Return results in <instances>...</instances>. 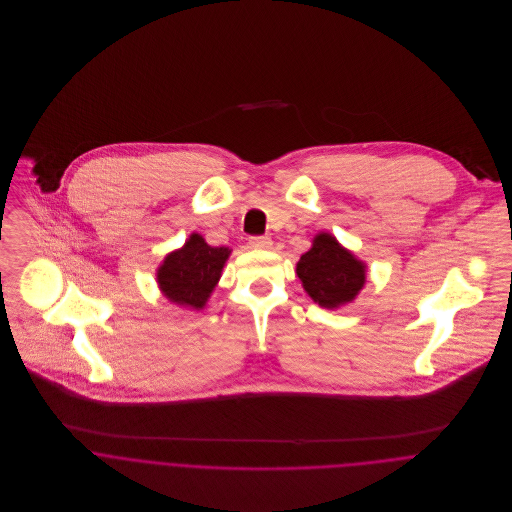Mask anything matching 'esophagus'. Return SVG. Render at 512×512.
<instances>
[{
  "label": "esophagus",
  "instance_id": "1",
  "mask_svg": "<svg viewBox=\"0 0 512 512\" xmlns=\"http://www.w3.org/2000/svg\"><path fill=\"white\" fill-rule=\"evenodd\" d=\"M272 238L270 236H252L250 238V246L252 248H260V250H270L272 248Z\"/></svg>",
  "mask_w": 512,
  "mask_h": 512
}]
</instances>
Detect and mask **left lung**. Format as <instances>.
I'll return each mask as SVG.
<instances>
[{"label": "left lung", "mask_w": 512, "mask_h": 512, "mask_svg": "<svg viewBox=\"0 0 512 512\" xmlns=\"http://www.w3.org/2000/svg\"><path fill=\"white\" fill-rule=\"evenodd\" d=\"M295 272L307 295L327 309L353 301L366 282L365 262L329 232L313 238V246L299 258Z\"/></svg>", "instance_id": "8db88e82"}]
</instances>
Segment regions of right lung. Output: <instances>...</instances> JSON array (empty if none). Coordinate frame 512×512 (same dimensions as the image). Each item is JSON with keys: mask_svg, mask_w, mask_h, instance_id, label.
Here are the masks:
<instances>
[{"mask_svg": "<svg viewBox=\"0 0 512 512\" xmlns=\"http://www.w3.org/2000/svg\"><path fill=\"white\" fill-rule=\"evenodd\" d=\"M228 256V248L209 246L201 234L193 232L183 248L167 254L159 266V290L177 305L203 309L219 284L220 272Z\"/></svg>", "mask_w": 512, "mask_h": 512, "instance_id": "1", "label": "right lung"}]
</instances>
